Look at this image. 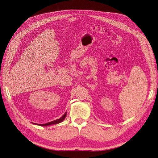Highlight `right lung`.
Wrapping results in <instances>:
<instances>
[{
    "label": "right lung",
    "instance_id": "add662e5",
    "mask_svg": "<svg viewBox=\"0 0 158 158\" xmlns=\"http://www.w3.org/2000/svg\"><path fill=\"white\" fill-rule=\"evenodd\" d=\"M66 116V113H65L64 115L62 117H60V118H59V119H56V120H55V121H51V122H49V123H45V124H39V125H41V126H48V125H54V124H58V123L63 121L64 119L65 118Z\"/></svg>",
    "mask_w": 158,
    "mask_h": 158
}]
</instances>
